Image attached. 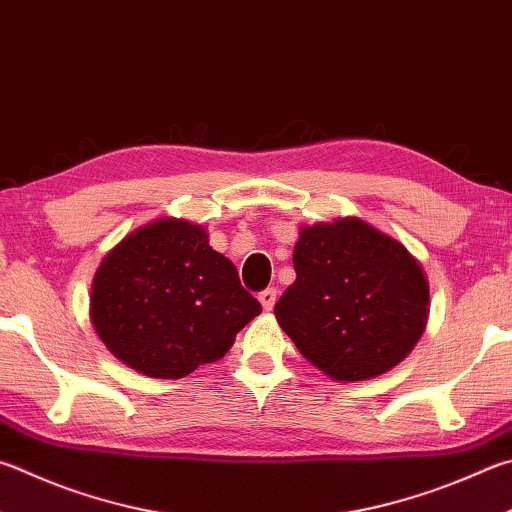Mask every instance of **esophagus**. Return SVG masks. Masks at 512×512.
Segmentation results:
<instances>
[{
	"mask_svg": "<svg viewBox=\"0 0 512 512\" xmlns=\"http://www.w3.org/2000/svg\"><path fill=\"white\" fill-rule=\"evenodd\" d=\"M259 302H262L264 311H273V306L277 302V288H266V291L259 293Z\"/></svg>",
	"mask_w": 512,
	"mask_h": 512,
	"instance_id": "esophagus-1",
	"label": "esophagus"
}]
</instances>
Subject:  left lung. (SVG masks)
I'll use <instances>...</instances> for the list:
<instances>
[{
  "label": "left lung",
  "instance_id": "1",
  "mask_svg": "<svg viewBox=\"0 0 512 512\" xmlns=\"http://www.w3.org/2000/svg\"><path fill=\"white\" fill-rule=\"evenodd\" d=\"M295 282L275 318L302 356L333 380H367L407 358L423 336L430 286L401 241L358 217L300 230Z\"/></svg>",
  "mask_w": 512,
  "mask_h": 512
}]
</instances>
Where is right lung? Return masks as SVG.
I'll return each mask as SVG.
<instances>
[{
  "label": "right lung",
  "mask_w": 512,
  "mask_h": 512,
  "mask_svg": "<svg viewBox=\"0 0 512 512\" xmlns=\"http://www.w3.org/2000/svg\"><path fill=\"white\" fill-rule=\"evenodd\" d=\"M262 313L237 268L185 219L134 230L98 266L91 322L114 356L150 378H183L224 358Z\"/></svg>",
  "instance_id": "obj_1"
}]
</instances>
